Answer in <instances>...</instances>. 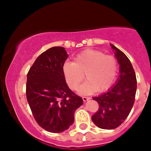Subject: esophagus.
I'll return each mask as SVG.
<instances>
[{
  "label": "esophagus",
  "mask_w": 151,
  "mask_h": 151,
  "mask_svg": "<svg viewBox=\"0 0 151 151\" xmlns=\"http://www.w3.org/2000/svg\"><path fill=\"white\" fill-rule=\"evenodd\" d=\"M82 99H83V100L84 101V102H86V101L90 100L91 98H89V97H82Z\"/></svg>",
  "instance_id": "1"
}]
</instances>
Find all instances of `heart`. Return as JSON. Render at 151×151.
<instances>
[{"instance_id":"obj_1","label":"heart","mask_w":151,"mask_h":151,"mask_svg":"<svg viewBox=\"0 0 151 151\" xmlns=\"http://www.w3.org/2000/svg\"><path fill=\"white\" fill-rule=\"evenodd\" d=\"M63 72L68 86L74 91L83 81L86 74L87 80L79 93L91 95L98 91L104 92L113 85L118 74V63L113 56L102 51L87 49L79 53L74 63L66 62Z\"/></svg>"}]
</instances>
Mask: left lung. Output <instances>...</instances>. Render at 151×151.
<instances>
[{"label": "left lung", "instance_id": "left-lung-1", "mask_svg": "<svg viewBox=\"0 0 151 151\" xmlns=\"http://www.w3.org/2000/svg\"><path fill=\"white\" fill-rule=\"evenodd\" d=\"M120 65V75L116 84L100 96L93 99L99 104L92 121L101 129H113L121 125L134 105L137 78L130 60L126 55L111 44Z\"/></svg>", "mask_w": 151, "mask_h": 151}]
</instances>
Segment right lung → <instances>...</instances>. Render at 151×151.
Listing matches in <instances>:
<instances>
[{
  "instance_id": "add662e5",
  "label": "right lung",
  "mask_w": 151,
  "mask_h": 151,
  "mask_svg": "<svg viewBox=\"0 0 151 151\" xmlns=\"http://www.w3.org/2000/svg\"><path fill=\"white\" fill-rule=\"evenodd\" d=\"M68 57L64 47H51L37 57L27 74L26 98L33 117L53 133L69 128L74 112L83 104L66 83L63 65Z\"/></svg>"
}]
</instances>
